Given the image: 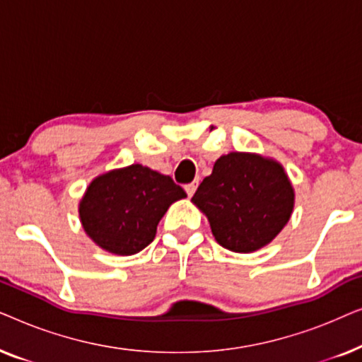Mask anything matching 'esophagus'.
I'll use <instances>...</instances> for the list:
<instances>
[{"instance_id": "esophagus-1", "label": "esophagus", "mask_w": 362, "mask_h": 362, "mask_svg": "<svg viewBox=\"0 0 362 362\" xmlns=\"http://www.w3.org/2000/svg\"><path fill=\"white\" fill-rule=\"evenodd\" d=\"M185 189H186V192H187V196H192L196 192V189H197V181H194V182H189V185H186L185 186Z\"/></svg>"}]
</instances>
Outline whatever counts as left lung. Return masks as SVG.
Returning <instances> with one entry per match:
<instances>
[{
	"instance_id": "obj_1",
	"label": "left lung",
	"mask_w": 362,
	"mask_h": 362,
	"mask_svg": "<svg viewBox=\"0 0 362 362\" xmlns=\"http://www.w3.org/2000/svg\"><path fill=\"white\" fill-rule=\"evenodd\" d=\"M191 201L224 249L249 254L280 234L293 211L295 192L280 163L234 151L214 163Z\"/></svg>"
}]
</instances>
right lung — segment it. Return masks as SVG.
Wrapping results in <instances>:
<instances>
[{"mask_svg":"<svg viewBox=\"0 0 362 362\" xmlns=\"http://www.w3.org/2000/svg\"><path fill=\"white\" fill-rule=\"evenodd\" d=\"M182 197L185 189L170 176L132 165L97 176L78 204V216L98 247L115 255H133L151 244L158 222Z\"/></svg>","mask_w":362,"mask_h":362,"instance_id":"add662e5","label":"right lung"}]
</instances>
